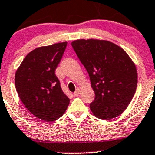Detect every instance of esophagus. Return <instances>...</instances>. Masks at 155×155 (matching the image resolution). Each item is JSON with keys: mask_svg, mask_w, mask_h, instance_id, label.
<instances>
[{"mask_svg": "<svg viewBox=\"0 0 155 155\" xmlns=\"http://www.w3.org/2000/svg\"><path fill=\"white\" fill-rule=\"evenodd\" d=\"M79 94H80V89L79 88H77L76 90V91L73 93V96L74 97H78L79 95Z\"/></svg>", "mask_w": 155, "mask_h": 155, "instance_id": "esophagus-1", "label": "esophagus"}]
</instances>
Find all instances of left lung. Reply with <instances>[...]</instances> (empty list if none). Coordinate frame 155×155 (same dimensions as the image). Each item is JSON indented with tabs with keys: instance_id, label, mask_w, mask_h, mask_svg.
Returning <instances> with one entry per match:
<instances>
[{
	"instance_id": "left-lung-1",
	"label": "left lung",
	"mask_w": 155,
	"mask_h": 155,
	"mask_svg": "<svg viewBox=\"0 0 155 155\" xmlns=\"http://www.w3.org/2000/svg\"><path fill=\"white\" fill-rule=\"evenodd\" d=\"M90 77L95 93L94 115L109 120L119 116L132 101L137 86L135 64L126 51L107 40H77L71 43Z\"/></svg>"
}]
</instances>
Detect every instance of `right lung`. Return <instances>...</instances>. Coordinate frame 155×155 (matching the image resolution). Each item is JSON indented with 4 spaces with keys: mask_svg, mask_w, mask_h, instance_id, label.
<instances>
[{
    "mask_svg": "<svg viewBox=\"0 0 155 155\" xmlns=\"http://www.w3.org/2000/svg\"><path fill=\"white\" fill-rule=\"evenodd\" d=\"M67 45L64 42L35 48L15 73V88L21 102L34 116L47 122L61 118L70 104L55 75Z\"/></svg>",
    "mask_w": 155,
    "mask_h": 155,
    "instance_id": "right-lung-1",
    "label": "right lung"
}]
</instances>
